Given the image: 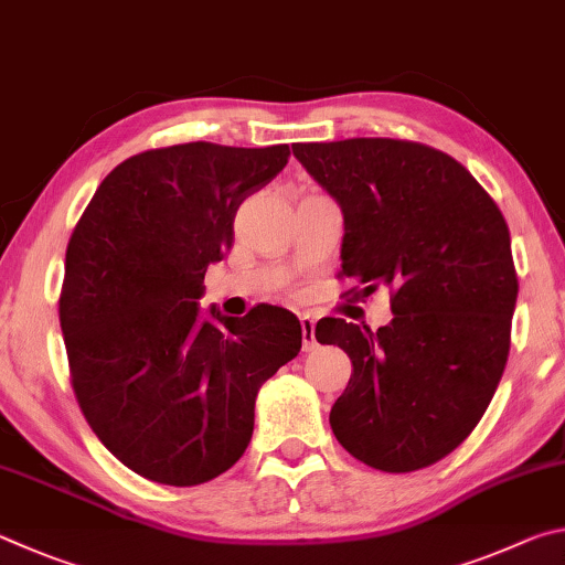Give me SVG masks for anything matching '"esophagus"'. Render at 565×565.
<instances>
[{
	"label": "esophagus",
	"instance_id": "1",
	"mask_svg": "<svg viewBox=\"0 0 565 565\" xmlns=\"http://www.w3.org/2000/svg\"><path fill=\"white\" fill-rule=\"evenodd\" d=\"M300 324H302V350L310 352L315 350V320L310 315H300Z\"/></svg>",
	"mask_w": 565,
	"mask_h": 565
}]
</instances>
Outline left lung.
<instances>
[{
  "label": "left lung",
  "mask_w": 565,
  "mask_h": 565,
  "mask_svg": "<svg viewBox=\"0 0 565 565\" xmlns=\"http://www.w3.org/2000/svg\"><path fill=\"white\" fill-rule=\"evenodd\" d=\"M342 211V275L392 290L377 332L340 318L315 328L350 354L330 412L334 437L372 469L429 467L469 437L507 367L519 280L497 203L437 148L394 138L295 143Z\"/></svg>",
  "instance_id": "1"
}]
</instances>
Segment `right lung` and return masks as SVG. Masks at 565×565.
Wrapping results in <instances>:
<instances>
[{
    "instance_id": "add662e5",
    "label": "right lung",
    "mask_w": 565,
    "mask_h": 565,
    "mask_svg": "<svg viewBox=\"0 0 565 565\" xmlns=\"http://www.w3.org/2000/svg\"><path fill=\"white\" fill-rule=\"evenodd\" d=\"M290 148L181 143L126 158L96 188L66 247L58 298L72 384L114 457L166 487L221 477L253 437L255 399L298 358L292 312L201 315L203 277L233 217Z\"/></svg>"
}]
</instances>
